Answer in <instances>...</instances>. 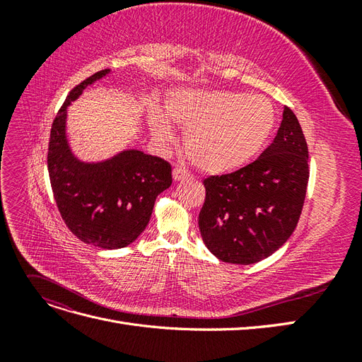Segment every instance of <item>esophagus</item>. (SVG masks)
Returning a JSON list of instances; mask_svg holds the SVG:
<instances>
[{"mask_svg":"<svg viewBox=\"0 0 362 362\" xmlns=\"http://www.w3.org/2000/svg\"><path fill=\"white\" fill-rule=\"evenodd\" d=\"M172 177H173V180H175V181H184V180H187V178L190 177V173H189L187 170H185L184 168L177 166V168H173Z\"/></svg>","mask_w":362,"mask_h":362,"instance_id":"obj_1","label":"esophagus"}]
</instances>
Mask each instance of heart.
Returning <instances> with one entry per match:
<instances>
[{
  "label": "heart",
  "mask_w": 362,
  "mask_h": 362,
  "mask_svg": "<svg viewBox=\"0 0 362 362\" xmlns=\"http://www.w3.org/2000/svg\"><path fill=\"white\" fill-rule=\"evenodd\" d=\"M168 116L187 131L185 149L196 168L229 173L246 166L264 148L276 127V110L267 98L229 90H180L168 101ZM151 128L172 137L164 116H151Z\"/></svg>",
  "instance_id": "heart-1"
}]
</instances>
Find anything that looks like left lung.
<instances>
[{
	"label": "left lung",
	"mask_w": 362,
	"mask_h": 362,
	"mask_svg": "<svg viewBox=\"0 0 362 362\" xmlns=\"http://www.w3.org/2000/svg\"><path fill=\"white\" fill-rule=\"evenodd\" d=\"M308 178V145L286 107L275 140L255 161L204 180L199 229L205 246L231 264L270 257L298 225Z\"/></svg>",
	"instance_id": "obj_1"
}]
</instances>
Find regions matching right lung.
<instances>
[{
	"instance_id": "1",
	"label": "right lung",
	"mask_w": 362,
	"mask_h": 362,
	"mask_svg": "<svg viewBox=\"0 0 362 362\" xmlns=\"http://www.w3.org/2000/svg\"><path fill=\"white\" fill-rule=\"evenodd\" d=\"M104 69L75 86L52 120L49 181L62 218L81 242L101 249L125 247L144 233L157 196L170 187L172 168L160 157L131 149L96 164L76 160L68 146L66 107Z\"/></svg>"
}]
</instances>
